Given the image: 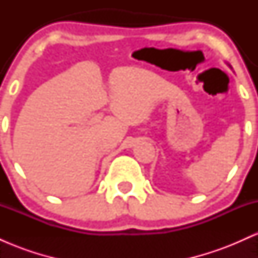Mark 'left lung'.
Masks as SVG:
<instances>
[{
    "mask_svg": "<svg viewBox=\"0 0 258 258\" xmlns=\"http://www.w3.org/2000/svg\"><path fill=\"white\" fill-rule=\"evenodd\" d=\"M228 65H229V64H228ZM229 67H230V65H229Z\"/></svg>",
    "mask_w": 258,
    "mask_h": 258,
    "instance_id": "obj_1",
    "label": "left lung"
}]
</instances>
